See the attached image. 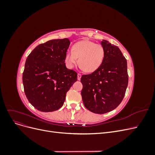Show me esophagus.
Returning a JSON list of instances; mask_svg holds the SVG:
<instances>
[{
  "instance_id": "1",
  "label": "esophagus",
  "mask_w": 155,
  "mask_h": 155,
  "mask_svg": "<svg viewBox=\"0 0 155 155\" xmlns=\"http://www.w3.org/2000/svg\"><path fill=\"white\" fill-rule=\"evenodd\" d=\"M81 78V74H78V80H80Z\"/></svg>"
}]
</instances>
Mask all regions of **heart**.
<instances>
[{
    "instance_id": "heart-1",
    "label": "heart",
    "mask_w": 155,
    "mask_h": 155,
    "mask_svg": "<svg viewBox=\"0 0 155 155\" xmlns=\"http://www.w3.org/2000/svg\"><path fill=\"white\" fill-rule=\"evenodd\" d=\"M87 72H93L100 68L105 58V50L100 44L84 40L75 43L72 50H67L65 63L69 68H74L78 63Z\"/></svg>"
}]
</instances>
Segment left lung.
<instances>
[{
	"label": "left lung",
	"instance_id": "left-lung-1",
	"mask_svg": "<svg viewBox=\"0 0 155 155\" xmlns=\"http://www.w3.org/2000/svg\"><path fill=\"white\" fill-rule=\"evenodd\" d=\"M105 58L100 68L91 74L83 75L82 100L88 110L105 114L118 107L128 85L127 63L120 48L109 41L101 43Z\"/></svg>",
	"mask_w": 155,
	"mask_h": 155
}]
</instances>
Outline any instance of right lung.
<instances>
[{
  "label": "right lung",
  "mask_w": 155,
  "mask_h": 155,
  "mask_svg": "<svg viewBox=\"0 0 155 155\" xmlns=\"http://www.w3.org/2000/svg\"><path fill=\"white\" fill-rule=\"evenodd\" d=\"M70 44L67 38L50 40L28 56L22 83L27 99L36 109L45 112L58 110L77 81L78 74L64 63Z\"/></svg>",
  "instance_id": "1"
}]
</instances>
